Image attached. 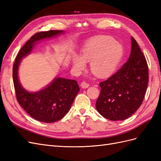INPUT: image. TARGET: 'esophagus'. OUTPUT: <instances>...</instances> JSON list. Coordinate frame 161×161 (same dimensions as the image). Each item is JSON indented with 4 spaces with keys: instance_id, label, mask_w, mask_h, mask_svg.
<instances>
[{
    "instance_id": "esophagus-1",
    "label": "esophagus",
    "mask_w": 161,
    "mask_h": 161,
    "mask_svg": "<svg viewBox=\"0 0 161 161\" xmlns=\"http://www.w3.org/2000/svg\"><path fill=\"white\" fill-rule=\"evenodd\" d=\"M80 86L82 87V88H83V89H86V88H88V87L89 86V84L87 83V82H85V81H82L81 82V84H80Z\"/></svg>"
}]
</instances>
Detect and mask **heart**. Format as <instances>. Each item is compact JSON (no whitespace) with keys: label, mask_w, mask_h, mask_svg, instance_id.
Here are the masks:
<instances>
[{"label":"heart","mask_w":161,"mask_h":161,"mask_svg":"<svg viewBox=\"0 0 161 161\" xmlns=\"http://www.w3.org/2000/svg\"><path fill=\"white\" fill-rule=\"evenodd\" d=\"M124 56V49L119 43L108 37L92 38L81 49V56L74 53L72 61L77 70L86 66V61L91 62L92 72L100 77L109 76L118 69Z\"/></svg>","instance_id":"1"}]
</instances>
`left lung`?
Instances as JSON below:
<instances>
[{
	"instance_id": "1",
	"label": "left lung",
	"mask_w": 161,
	"mask_h": 161,
	"mask_svg": "<svg viewBox=\"0 0 161 161\" xmlns=\"http://www.w3.org/2000/svg\"><path fill=\"white\" fill-rule=\"evenodd\" d=\"M148 83L147 62L132 37L128 60L114 75L99 83L101 89L96 101L97 110L110 120L130 118L142 104Z\"/></svg>"
}]
</instances>
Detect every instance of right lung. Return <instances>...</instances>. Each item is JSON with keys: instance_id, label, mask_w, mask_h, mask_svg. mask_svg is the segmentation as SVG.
Returning <instances> with one entry per match:
<instances>
[{"instance_id": "1", "label": "right lung", "mask_w": 161, "mask_h": 161, "mask_svg": "<svg viewBox=\"0 0 161 161\" xmlns=\"http://www.w3.org/2000/svg\"><path fill=\"white\" fill-rule=\"evenodd\" d=\"M63 33L60 30L39 32L31 37L16 56L13 67V84L18 103L35 119L53 123L61 119L70 109L80 88L76 80L56 78L44 89L30 92L24 89L18 79V68L21 58L30 53L35 42Z\"/></svg>"}]
</instances>
